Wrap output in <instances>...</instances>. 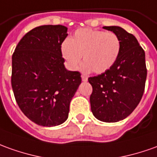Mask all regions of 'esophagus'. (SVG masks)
Listing matches in <instances>:
<instances>
[{"label": "esophagus", "mask_w": 157, "mask_h": 157, "mask_svg": "<svg viewBox=\"0 0 157 157\" xmlns=\"http://www.w3.org/2000/svg\"><path fill=\"white\" fill-rule=\"evenodd\" d=\"M81 78H82V80L84 81V82H86V81L88 80V77L86 76V75H84V74H83V75L81 76Z\"/></svg>", "instance_id": "obj_1"}]
</instances>
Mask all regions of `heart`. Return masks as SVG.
<instances>
[{
	"mask_svg": "<svg viewBox=\"0 0 157 157\" xmlns=\"http://www.w3.org/2000/svg\"><path fill=\"white\" fill-rule=\"evenodd\" d=\"M121 51V41L113 32L94 29H79L61 45V54L72 69L79 67L84 56L85 71L102 73L116 62Z\"/></svg>",
	"mask_w": 157,
	"mask_h": 157,
	"instance_id": "1",
	"label": "heart"
}]
</instances>
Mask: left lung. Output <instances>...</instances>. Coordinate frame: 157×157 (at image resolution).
<instances>
[{
  "label": "left lung",
  "mask_w": 157,
  "mask_h": 157,
  "mask_svg": "<svg viewBox=\"0 0 157 157\" xmlns=\"http://www.w3.org/2000/svg\"><path fill=\"white\" fill-rule=\"evenodd\" d=\"M121 41L116 62L108 71L88 78L92 86L90 97L94 116L103 122L124 120L141 101L145 87V53L134 36L119 26H104Z\"/></svg>",
  "instance_id": "1"
}]
</instances>
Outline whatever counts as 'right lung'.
<instances>
[{
    "label": "right lung",
    "instance_id": "add662e5",
    "mask_svg": "<svg viewBox=\"0 0 157 157\" xmlns=\"http://www.w3.org/2000/svg\"><path fill=\"white\" fill-rule=\"evenodd\" d=\"M64 25H41L27 32L12 56V88L24 114L43 126L67 121L72 97L81 84L79 72L65 68L61 44Z\"/></svg>",
    "mask_w": 157,
    "mask_h": 157
}]
</instances>
